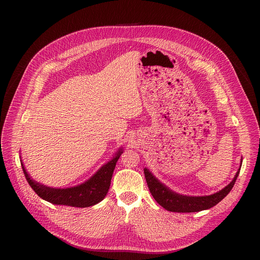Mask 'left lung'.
<instances>
[{
    "label": "left lung",
    "mask_w": 260,
    "mask_h": 260,
    "mask_svg": "<svg viewBox=\"0 0 260 260\" xmlns=\"http://www.w3.org/2000/svg\"><path fill=\"white\" fill-rule=\"evenodd\" d=\"M242 161L240 164V168L236 173L232 182L226 185L224 188L221 190L210 194V196H203V197H192V196H184L180 194L171 188H169L167 185L161 183L149 170L147 168L144 169V174L146 178V182L148 185L152 197L154 200L166 210L171 212H178V213H192V212H200L203 210H208L214 206H216L219 202L223 200L230 191L233 189L236 180L239 176Z\"/></svg>",
    "instance_id": "8db88e82"
}]
</instances>
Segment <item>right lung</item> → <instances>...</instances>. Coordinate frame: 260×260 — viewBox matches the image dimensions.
Segmentation results:
<instances>
[{
    "label": "right lung",
    "mask_w": 260,
    "mask_h": 260,
    "mask_svg": "<svg viewBox=\"0 0 260 260\" xmlns=\"http://www.w3.org/2000/svg\"><path fill=\"white\" fill-rule=\"evenodd\" d=\"M122 152L123 147L119 148V150L116 151L113 158L103 165L88 180L76 185V186L68 188L49 187L35 181L26 172L22 160H20V162L29 186L41 199L53 205L87 208L96 205L107 196L116 162Z\"/></svg>",
    "instance_id": "obj_1"
}]
</instances>
